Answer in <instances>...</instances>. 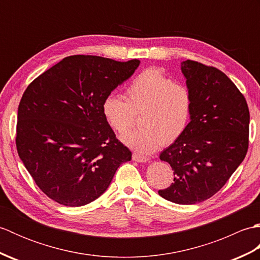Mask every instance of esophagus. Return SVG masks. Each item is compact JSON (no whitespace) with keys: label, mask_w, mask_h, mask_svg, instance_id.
<instances>
[{"label":"esophagus","mask_w":260,"mask_h":260,"mask_svg":"<svg viewBox=\"0 0 260 260\" xmlns=\"http://www.w3.org/2000/svg\"><path fill=\"white\" fill-rule=\"evenodd\" d=\"M132 157H133L134 161L140 162V163H144V162H147V161H148L147 157L142 156V155H140V154H136V153H134L133 156H132Z\"/></svg>","instance_id":"esophagus-1"}]
</instances>
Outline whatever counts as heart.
<instances>
[{
	"mask_svg": "<svg viewBox=\"0 0 260 260\" xmlns=\"http://www.w3.org/2000/svg\"><path fill=\"white\" fill-rule=\"evenodd\" d=\"M126 101L115 95L104 98L102 112L108 125L119 135L133 128L141 115V129L126 135V145L141 154H151L173 144L185 133L193 114L194 98L190 88L176 84L156 68L143 70L125 91Z\"/></svg>",
	"mask_w": 260,
	"mask_h": 260,
	"instance_id": "1",
	"label": "heart"
}]
</instances>
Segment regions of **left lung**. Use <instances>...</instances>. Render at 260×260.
<instances>
[{
	"label": "left lung",
	"mask_w": 260,
	"mask_h": 260,
	"mask_svg": "<svg viewBox=\"0 0 260 260\" xmlns=\"http://www.w3.org/2000/svg\"><path fill=\"white\" fill-rule=\"evenodd\" d=\"M181 69L194 106L185 133L159 155L174 180L158 194L194 204L214 196L244 161L250 115L246 98L221 70L193 60L182 62Z\"/></svg>",
	"instance_id": "obj_1"
}]
</instances>
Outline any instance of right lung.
Returning a JSON list of instances; mask_svg holds the SVG:
<instances>
[{
	"instance_id": "obj_1",
	"label": "right lung",
	"mask_w": 260,
	"mask_h": 260,
	"mask_svg": "<svg viewBox=\"0 0 260 260\" xmlns=\"http://www.w3.org/2000/svg\"><path fill=\"white\" fill-rule=\"evenodd\" d=\"M69 56L33 80L18 110L15 144L36 184L62 206L81 207L107 190L132 153L116 137L102 112L104 98L139 67Z\"/></svg>"
}]
</instances>
